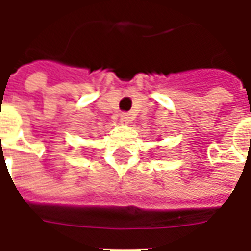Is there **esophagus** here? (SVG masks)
Segmentation results:
<instances>
[{"instance_id":"34e87169","label":"esophagus","mask_w":251,"mask_h":251,"mask_svg":"<svg viewBox=\"0 0 251 251\" xmlns=\"http://www.w3.org/2000/svg\"><path fill=\"white\" fill-rule=\"evenodd\" d=\"M120 117L122 122H129V120H130V114H127V113H121Z\"/></svg>"}]
</instances>
